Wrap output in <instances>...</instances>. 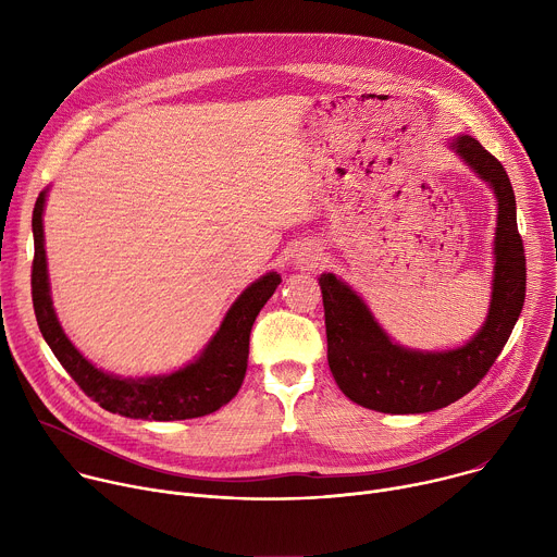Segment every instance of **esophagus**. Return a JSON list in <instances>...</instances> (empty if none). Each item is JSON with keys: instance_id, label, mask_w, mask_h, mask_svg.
<instances>
[{"instance_id": "obj_1", "label": "esophagus", "mask_w": 557, "mask_h": 557, "mask_svg": "<svg viewBox=\"0 0 557 557\" xmlns=\"http://www.w3.org/2000/svg\"><path fill=\"white\" fill-rule=\"evenodd\" d=\"M320 258H322V253H320V249H317L314 245H301L297 251H295V267L297 269H304V271H310V269H314L317 264H320Z\"/></svg>"}]
</instances>
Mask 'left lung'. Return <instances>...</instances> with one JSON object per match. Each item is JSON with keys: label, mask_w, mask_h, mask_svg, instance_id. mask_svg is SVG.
I'll list each match as a JSON object with an SVG mask.
<instances>
[{"label": "left lung", "mask_w": 557, "mask_h": 557, "mask_svg": "<svg viewBox=\"0 0 557 557\" xmlns=\"http://www.w3.org/2000/svg\"><path fill=\"white\" fill-rule=\"evenodd\" d=\"M462 161L494 187L498 198L494 295L487 322L467 346L449 352H417L396 346L376 326L366 304L335 275H322L329 366L350 401L385 414L441 410L490 372L503 352L524 304L527 260L516 220L511 181L479 140L458 136L451 145Z\"/></svg>", "instance_id": "8db88e82"}]
</instances>
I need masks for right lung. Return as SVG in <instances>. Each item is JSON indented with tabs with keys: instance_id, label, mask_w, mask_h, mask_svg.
<instances>
[{
	"instance_id": "add662e5",
	"label": "right lung",
	"mask_w": 557,
	"mask_h": 557,
	"mask_svg": "<svg viewBox=\"0 0 557 557\" xmlns=\"http://www.w3.org/2000/svg\"><path fill=\"white\" fill-rule=\"evenodd\" d=\"M44 202L46 191L39 194L33 211V306L44 339L48 342L50 350L65 368V372L76 381V385L103 410L129 419L183 421L211 414L226 406L237 394V389H240L247 374L249 337L256 317L267 299L275 293L282 277L277 273H269L237 297L207 350L187 368L168 376H151L138 381L112 376L84 359V355L70 344L57 322L46 273L41 226Z\"/></svg>"
}]
</instances>
